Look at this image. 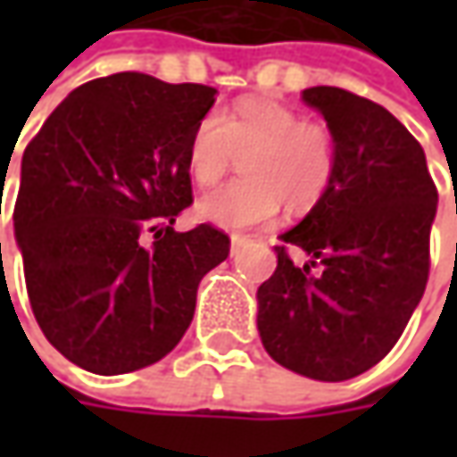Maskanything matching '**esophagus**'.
Masks as SVG:
<instances>
[{"instance_id":"1","label":"esophagus","mask_w":457,"mask_h":457,"mask_svg":"<svg viewBox=\"0 0 457 457\" xmlns=\"http://www.w3.org/2000/svg\"><path fill=\"white\" fill-rule=\"evenodd\" d=\"M246 244H249V238L241 237V234H234V237H231V254H238V249L246 246Z\"/></svg>"}]
</instances>
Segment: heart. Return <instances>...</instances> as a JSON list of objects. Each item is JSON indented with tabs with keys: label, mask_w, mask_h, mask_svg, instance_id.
Listing matches in <instances>:
<instances>
[{
	"label": "heart",
	"mask_w": 457,
	"mask_h": 457,
	"mask_svg": "<svg viewBox=\"0 0 457 457\" xmlns=\"http://www.w3.org/2000/svg\"><path fill=\"white\" fill-rule=\"evenodd\" d=\"M241 175L198 201V216L220 228L246 231L277 216L279 205L307 211L336 175V137L320 119L272 98H244L234 109L208 112L187 139V167L208 187L237 162Z\"/></svg>",
	"instance_id": "b5f03b06"
}]
</instances>
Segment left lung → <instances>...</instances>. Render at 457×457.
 I'll use <instances>...</instances> for the list:
<instances>
[{"mask_svg":"<svg viewBox=\"0 0 457 457\" xmlns=\"http://www.w3.org/2000/svg\"><path fill=\"white\" fill-rule=\"evenodd\" d=\"M303 98L336 137V175L274 246L277 270L256 290V325L279 366L345 381L395 348L425 295L437 187L420 142L384 106L336 86ZM287 245L311 262L295 265Z\"/></svg>","mask_w":457,"mask_h":457,"instance_id":"8db88e82","label":"left lung"}]
</instances>
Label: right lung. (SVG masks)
I'll return each instance as SVG.
<instances>
[{"label":"right lung","instance_id":"right-lung-1","mask_svg":"<svg viewBox=\"0 0 457 457\" xmlns=\"http://www.w3.org/2000/svg\"><path fill=\"white\" fill-rule=\"evenodd\" d=\"M216 88L124 71L88 80L29 139L14 234L35 320L94 374L165 359L231 238L211 223L175 231L193 203L187 139Z\"/></svg>","mask_w":457,"mask_h":457}]
</instances>
